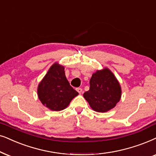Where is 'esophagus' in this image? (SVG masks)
Wrapping results in <instances>:
<instances>
[{"mask_svg": "<svg viewBox=\"0 0 156 156\" xmlns=\"http://www.w3.org/2000/svg\"><path fill=\"white\" fill-rule=\"evenodd\" d=\"M76 90L78 91V93H82V91H83V89L81 88H76Z\"/></svg>", "mask_w": 156, "mask_h": 156, "instance_id": "esophagus-1", "label": "esophagus"}]
</instances>
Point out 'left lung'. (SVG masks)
Masks as SVG:
<instances>
[{"mask_svg": "<svg viewBox=\"0 0 156 156\" xmlns=\"http://www.w3.org/2000/svg\"><path fill=\"white\" fill-rule=\"evenodd\" d=\"M83 97L95 111L104 113L113 108L121 97V88L114 75L107 68L98 70L90 80V89Z\"/></svg>", "mask_w": 156, "mask_h": 156, "instance_id": "obj_1", "label": "left lung"}]
</instances>
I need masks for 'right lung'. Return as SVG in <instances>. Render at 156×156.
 Listing matches in <instances>:
<instances>
[{"instance_id": "right-lung-1", "label": "right lung", "mask_w": 156, "mask_h": 156, "mask_svg": "<svg viewBox=\"0 0 156 156\" xmlns=\"http://www.w3.org/2000/svg\"><path fill=\"white\" fill-rule=\"evenodd\" d=\"M38 95L43 105L52 111H59L65 109L78 93L66 78L63 66L55 63L39 84Z\"/></svg>"}]
</instances>
